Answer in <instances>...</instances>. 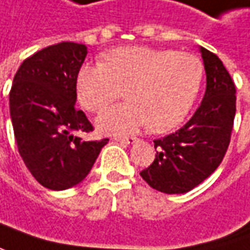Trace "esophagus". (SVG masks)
Listing matches in <instances>:
<instances>
[{
  "mask_svg": "<svg viewBox=\"0 0 250 250\" xmlns=\"http://www.w3.org/2000/svg\"><path fill=\"white\" fill-rule=\"evenodd\" d=\"M116 141H120V143H125V144H133L136 143L137 139L136 137H114Z\"/></svg>",
  "mask_w": 250,
  "mask_h": 250,
  "instance_id": "1",
  "label": "esophagus"
}]
</instances>
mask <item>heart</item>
I'll list each match as a JSON object with an SVG mask.
<instances>
[{
  "mask_svg": "<svg viewBox=\"0 0 250 250\" xmlns=\"http://www.w3.org/2000/svg\"><path fill=\"white\" fill-rule=\"evenodd\" d=\"M202 78V63L191 53L117 48L104 56V65L82 67L76 92L83 109L100 113L125 90L130 102L111 107L97 119L104 133L125 134L146 125L154 133H166L188 116Z\"/></svg>",
  "mask_w": 250,
  "mask_h": 250,
  "instance_id": "heart-1",
  "label": "heart"
}]
</instances>
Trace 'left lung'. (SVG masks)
<instances>
[{
  "label": "left lung",
  "instance_id": "8db88e82",
  "mask_svg": "<svg viewBox=\"0 0 250 250\" xmlns=\"http://www.w3.org/2000/svg\"><path fill=\"white\" fill-rule=\"evenodd\" d=\"M207 90L194 116L163 139L154 140V161L143 180L164 194H184L207 180L227 154L236 113V89L222 61L201 48Z\"/></svg>",
  "mask_w": 250,
  "mask_h": 250
}]
</instances>
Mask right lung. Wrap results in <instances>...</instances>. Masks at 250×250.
Here are the masks:
<instances>
[{
    "label": "right lung",
    "mask_w": 250,
    "mask_h": 250,
    "mask_svg": "<svg viewBox=\"0 0 250 250\" xmlns=\"http://www.w3.org/2000/svg\"><path fill=\"white\" fill-rule=\"evenodd\" d=\"M86 46L61 42L26 58L14 76L9 113L18 151L41 185L67 189L84 180L109 139L84 141L93 125L75 107Z\"/></svg>",
    "instance_id": "obj_1"
}]
</instances>
